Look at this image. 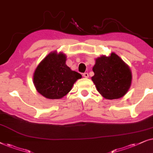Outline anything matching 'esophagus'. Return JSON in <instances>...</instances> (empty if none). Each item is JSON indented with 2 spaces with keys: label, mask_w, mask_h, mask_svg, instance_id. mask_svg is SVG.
Listing matches in <instances>:
<instances>
[{
  "label": "esophagus",
  "mask_w": 153,
  "mask_h": 153,
  "mask_svg": "<svg viewBox=\"0 0 153 153\" xmlns=\"http://www.w3.org/2000/svg\"><path fill=\"white\" fill-rule=\"evenodd\" d=\"M83 76H84L85 78H89V74L87 73H83Z\"/></svg>",
  "instance_id": "obj_1"
}]
</instances>
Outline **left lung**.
<instances>
[{"instance_id":"1","label":"left lung","mask_w":153,"mask_h":153,"mask_svg":"<svg viewBox=\"0 0 153 153\" xmlns=\"http://www.w3.org/2000/svg\"><path fill=\"white\" fill-rule=\"evenodd\" d=\"M92 70L94 75L91 80L105 99H120L129 91L132 80L131 69L115 53L96 59Z\"/></svg>"}]
</instances>
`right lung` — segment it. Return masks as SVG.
<instances>
[{
	"instance_id": "obj_1",
	"label": "right lung",
	"mask_w": 153,
	"mask_h": 153,
	"mask_svg": "<svg viewBox=\"0 0 153 153\" xmlns=\"http://www.w3.org/2000/svg\"><path fill=\"white\" fill-rule=\"evenodd\" d=\"M66 62V54L54 51L36 67L33 82L38 92L44 97L62 99L72 89L74 83L82 78L80 73L71 70Z\"/></svg>"
}]
</instances>
